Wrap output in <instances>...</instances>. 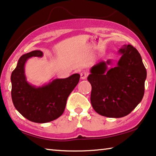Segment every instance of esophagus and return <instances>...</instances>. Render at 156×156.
<instances>
[{
	"instance_id": "34e87169",
	"label": "esophagus",
	"mask_w": 156,
	"mask_h": 156,
	"mask_svg": "<svg viewBox=\"0 0 156 156\" xmlns=\"http://www.w3.org/2000/svg\"><path fill=\"white\" fill-rule=\"evenodd\" d=\"M88 75V73L86 71H83L82 73H80V78L82 79V80H84L86 78H87V76Z\"/></svg>"
}]
</instances>
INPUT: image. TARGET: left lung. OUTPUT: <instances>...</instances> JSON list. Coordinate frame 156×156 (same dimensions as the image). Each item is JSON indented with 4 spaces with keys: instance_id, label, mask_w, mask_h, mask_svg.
I'll return each instance as SVG.
<instances>
[{
    "instance_id": "8db88e82",
    "label": "left lung",
    "mask_w": 156,
    "mask_h": 156,
    "mask_svg": "<svg viewBox=\"0 0 156 156\" xmlns=\"http://www.w3.org/2000/svg\"><path fill=\"white\" fill-rule=\"evenodd\" d=\"M118 53L121 57L115 67L108 68L111 59L101 62L92 67L87 77L92 108L108 118L128 115L144 94L146 70L140 54L131 45H123Z\"/></svg>"
}]
</instances>
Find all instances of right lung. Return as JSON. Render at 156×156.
<instances>
[{"label":"right lung","instance_id":"obj_1","mask_svg":"<svg viewBox=\"0 0 156 156\" xmlns=\"http://www.w3.org/2000/svg\"><path fill=\"white\" fill-rule=\"evenodd\" d=\"M41 50L23 55L11 74V96L15 108L30 121L45 123L62 115L67 98L79 82L80 75L75 73L66 78H57L40 87L28 83L24 66L29 58L41 57Z\"/></svg>","mask_w":156,"mask_h":156}]
</instances>
